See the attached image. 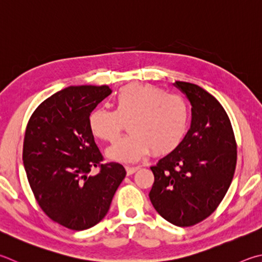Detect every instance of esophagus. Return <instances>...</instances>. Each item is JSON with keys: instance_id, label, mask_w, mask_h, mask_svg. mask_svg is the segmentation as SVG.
I'll return each instance as SVG.
<instances>
[{"instance_id": "1", "label": "esophagus", "mask_w": 262, "mask_h": 262, "mask_svg": "<svg viewBox=\"0 0 262 262\" xmlns=\"http://www.w3.org/2000/svg\"><path fill=\"white\" fill-rule=\"evenodd\" d=\"M137 169H140V166H126V172L128 175L134 174Z\"/></svg>"}]
</instances>
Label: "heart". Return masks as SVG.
<instances>
[{"label":"heart","mask_w":262,"mask_h":262,"mask_svg":"<svg viewBox=\"0 0 262 262\" xmlns=\"http://www.w3.org/2000/svg\"><path fill=\"white\" fill-rule=\"evenodd\" d=\"M115 110L97 107L89 115L94 136L112 142L129 120L130 133L106 150L107 158L120 163L137 161L154 151L166 155L182 142L189 126V106L180 95L167 94L152 84L125 85L116 94Z\"/></svg>","instance_id":"1"}]
</instances>
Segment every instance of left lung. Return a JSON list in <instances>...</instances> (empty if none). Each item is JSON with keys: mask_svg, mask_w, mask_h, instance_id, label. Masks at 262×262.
Returning a JSON list of instances; mask_svg holds the SVG:
<instances>
[{"mask_svg": "<svg viewBox=\"0 0 262 262\" xmlns=\"http://www.w3.org/2000/svg\"><path fill=\"white\" fill-rule=\"evenodd\" d=\"M191 104L190 128L174 151L151 170L152 205L165 220L190 227L215 211L234 178L237 145L229 117L199 85L177 81Z\"/></svg>", "mask_w": 262, "mask_h": 262, "instance_id": "left-lung-1", "label": "left lung"}]
</instances>
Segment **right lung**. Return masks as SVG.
I'll use <instances>...</instances> for the list:
<instances>
[{
    "label": "right lung",
    "instance_id": "obj_1",
    "mask_svg": "<svg viewBox=\"0 0 262 262\" xmlns=\"http://www.w3.org/2000/svg\"><path fill=\"white\" fill-rule=\"evenodd\" d=\"M112 90L107 85H70L51 95L27 123L23 161L37 203L51 220L84 230L106 215L126 177L118 163L103 165L88 118ZM100 173L88 176L92 167Z\"/></svg>",
    "mask_w": 262,
    "mask_h": 262
}]
</instances>
